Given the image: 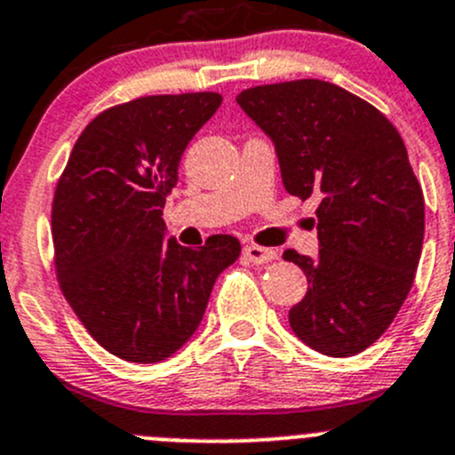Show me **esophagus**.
<instances>
[{
  "label": "esophagus",
  "instance_id": "34e87169",
  "mask_svg": "<svg viewBox=\"0 0 455 455\" xmlns=\"http://www.w3.org/2000/svg\"><path fill=\"white\" fill-rule=\"evenodd\" d=\"M244 258L253 265H265V262H274L278 258V251L275 249H265V247H258V244H247L244 247Z\"/></svg>",
  "mask_w": 455,
  "mask_h": 455
}]
</instances>
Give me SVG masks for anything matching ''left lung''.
<instances>
[{
    "label": "left lung",
    "instance_id": "1",
    "mask_svg": "<svg viewBox=\"0 0 455 455\" xmlns=\"http://www.w3.org/2000/svg\"><path fill=\"white\" fill-rule=\"evenodd\" d=\"M237 105L274 141L287 193L321 197L318 258L283 253L307 275L291 330L321 355L366 350L400 312L422 253L424 195L400 132L325 80L244 89Z\"/></svg>",
    "mask_w": 455,
    "mask_h": 455
}]
</instances>
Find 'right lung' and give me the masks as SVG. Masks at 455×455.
<instances>
[{
  "label": "right lung",
  "mask_w": 455,
  "mask_h": 455,
  "mask_svg": "<svg viewBox=\"0 0 455 455\" xmlns=\"http://www.w3.org/2000/svg\"><path fill=\"white\" fill-rule=\"evenodd\" d=\"M215 92L161 93L114 105L71 150L51 206L53 265L67 303L118 359L156 363L202 323L218 275L240 256L233 235L188 249L165 240L164 206Z\"/></svg>",
  "instance_id": "obj_1"
}]
</instances>
